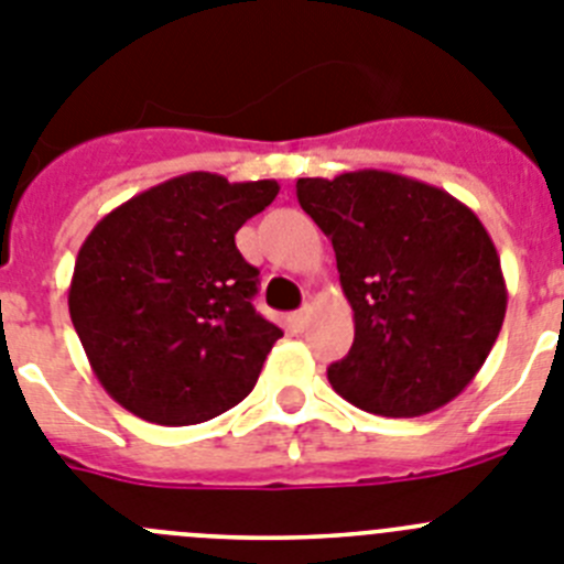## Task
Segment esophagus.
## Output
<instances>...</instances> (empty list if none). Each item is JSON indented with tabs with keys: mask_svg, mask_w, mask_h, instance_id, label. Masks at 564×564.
<instances>
[{
	"mask_svg": "<svg viewBox=\"0 0 564 564\" xmlns=\"http://www.w3.org/2000/svg\"><path fill=\"white\" fill-rule=\"evenodd\" d=\"M306 323H308V308H301V312L292 314V326L294 328H306Z\"/></svg>",
	"mask_w": 564,
	"mask_h": 564,
	"instance_id": "1",
	"label": "esophagus"
}]
</instances>
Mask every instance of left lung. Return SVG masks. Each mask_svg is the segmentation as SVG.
Segmentation results:
<instances>
[{"label":"left lung","mask_w":564,"mask_h":564,"mask_svg":"<svg viewBox=\"0 0 564 564\" xmlns=\"http://www.w3.org/2000/svg\"><path fill=\"white\" fill-rule=\"evenodd\" d=\"M297 202L332 238L354 308L332 388L390 419L453 402L506 317L503 270L478 216L441 187L373 169L297 180Z\"/></svg>","instance_id":"obj_1"}]
</instances>
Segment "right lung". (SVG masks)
<instances>
[{"label":"right lung","mask_w":564,"mask_h":564,"mask_svg":"<svg viewBox=\"0 0 564 564\" xmlns=\"http://www.w3.org/2000/svg\"><path fill=\"white\" fill-rule=\"evenodd\" d=\"M278 191L275 180L194 171L115 207L86 236L69 317L98 382L129 413L187 427L256 388L283 332L252 306L258 270L236 232Z\"/></svg>","instance_id":"obj_1"}]
</instances>
